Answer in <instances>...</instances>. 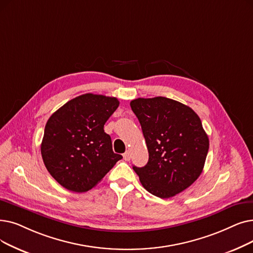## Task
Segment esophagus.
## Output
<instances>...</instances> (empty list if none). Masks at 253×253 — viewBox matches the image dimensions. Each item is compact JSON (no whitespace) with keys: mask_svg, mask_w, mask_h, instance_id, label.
Wrapping results in <instances>:
<instances>
[{"mask_svg":"<svg viewBox=\"0 0 253 253\" xmlns=\"http://www.w3.org/2000/svg\"><path fill=\"white\" fill-rule=\"evenodd\" d=\"M123 157H124V159H125L126 161H129V160H130V158H131V154H130V152H129V151L125 152V153L123 154Z\"/></svg>","mask_w":253,"mask_h":253,"instance_id":"esophagus-1","label":"esophagus"}]
</instances>
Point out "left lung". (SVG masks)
Listing matches in <instances>:
<instances>
[{
  "instance_id": "1",
  "label": "left lung",
  "mask_w": 253,
  "mask_h": 253,
  "mask_svg": "<svg viewBox=\"0 0 253 253\" xmlns=\"http://www.w3.org/2000/svg\"><path fill=\"white\" fill-rule=\"evenodd\" d=\"M149 152L144 168L133 167L144 188L169 199L200 177L209 138L192 108L167 97L137 98L130 102Z\"/></svg>"
}]
</instances>
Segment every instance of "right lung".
Masks as SVG:
<instances>
[{"mask_svg": "<svg viewBox=\"0 0 253 253\" xmlns=\"http://www.w3.org/2000/svg\"><path fill=\"white\" fill-rule=\"evenodd\" d=\"M120 102L115 97L84 94L48 119L41 155L48 172L64 188L85 192L99 183L123 157L113 151L104 124Z\"/></svg>", "mask_w": 253, "mask_h": 253, "instance_id": "right-lung-1", "label": "right lung"}]
</instances>
